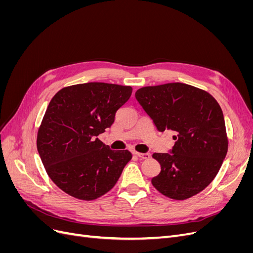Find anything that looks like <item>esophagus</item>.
Returning a JSON list of instances; mask_svg holds the SVG:
<instances>
[{
  "mask_svg": "<svg viewBox=\"0 0 253 253\" xmlns=\"http://www.w3.org/2000/svg\"><path fill=\"white\" fill-rule=\"evenodd\" d=\"M134 154L138 156L140 159H148L151 157L150 153H138V152H134Z\"/></svg>",
  "mask_w": 253,
  "mask_h": 253,
  "instance_id": "34e87169",
  "label": "esophagus"
}]
</instances>
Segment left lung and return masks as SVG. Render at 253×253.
<instances>
[{"label":"left lung","instance_id":"left-lung-1","mask_svg":"<svg viewBox=\"0 0 253 253\" xmlns=\"http://www.w3.org/2000/svg\"><path fill=\"white\" fill-rule=\"evenodd\" d=\"M157 129H172L169 153H154L162 171L152 178L160 193L182 201L215 177L228 151L223 111L209 93L185 83L141 87L135 93Z\"/></svg>","mask_w":253,"mask_h":253}]
</instances>
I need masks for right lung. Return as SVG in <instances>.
<instances>
[{
	"label": "right lung",
	"mask_w": 253,
	"mask_h": 253,
	"mask_svg": "<svg viewBox=\"0 0 253 253\" xmlns=\"http://www.w3.org/2000/svg\"><path fill=\"white\" fill-rule=\"evenodd\" d=\"M131 86L88 82L60 89L38 131L37 148L50 179L68 195L93 201L116 185L132 154L99 140Z\"/></svg>",
	"instance_id": "add662e5"
}]
</instances>
